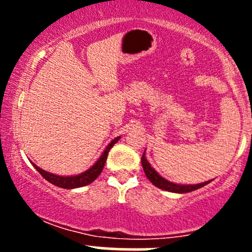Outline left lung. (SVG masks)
I'll list each match as a JSON object with an SVG mask.
<instances>
[{"mask_svg":"<svg viewBox=\"0 0 252 252\" xmlns=\"http://www.w3.org/2000/svg\"><path fill=\"white\" fill-rule=\"evenodd\" d=\"M141 164L142 168H144L145 174H146L147 179L155 185V187L159 188L162 190H167V191L171 192H178V194H184V192H190L194 191V190L200 189V188L205 187L206 184L211 182H205V183H200V184H195V185H180V184H174V183L168 182L164 178H162L161 175L157 173L154 168L151 167V164L149 163V161L145 157V152L142 154L141 156Z\"/></svg>","mask_w":252,"mask_h":252,"instance_id":"left-lung-1","label":"left lung"}]
</instances>
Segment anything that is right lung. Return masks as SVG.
I'll list each match as a JSON object with an SVG mask.
<instances>
[{"mask_svg": "<svg viewBox=\"0 0 252 252\" xmlns=\"http://www.w3.org/2000/svg\"><path fill=\"white\" fill-rule=\"evenodd\" d=\"M118 140H119V136L118 138L114 139V140H112L110 144H108V146L106 147V150L103 151V154L101 155L100 158L97 159V162H96V163L94 164L91 168H89L88 171H85L84 173H81V174L73 175V177H61V175L52 174V173H50V172H46V171H44V169L39 168V167H37L35 163H32V166L36 168V171L39 172V173L41 174L42 177L47 180V182H50L51 184L56 185V187L63 188V189H74V188L85 187V185L93 183L94 180H95L96 178L101 174L103 167H105L106 159H107V156H108V152H110L112 146H113V145L116 144Z\"/></svg>", "mask_w": 252, "mask_h": 252, "instance_id": "right-lung-1", "label": "right lung"}]
</instances>
